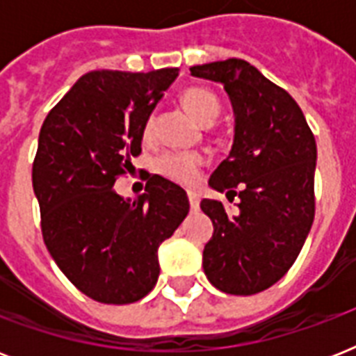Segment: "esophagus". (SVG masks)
<instances>
[{
	"label": "esophagus",
	"instance_id": "esophagus-1",
	"mask_svg": "<svg viewBox=\"0 0 356 356\" xmlns=\"http://www.w3.org/2000/svg\"><path fill=\"white\" fill-rule=\"evenodd\" d=\"M188 201L192 211H197V209H200V195L195 194V192H188Z\"/></svg>",
	"mask_w": 356,
	"mask_h": 356
}]
</instances>
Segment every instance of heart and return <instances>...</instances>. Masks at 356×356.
I'll list each match as a JSON object with an SVG mask.
<instances>
[{
  "mask_svg": "<svg viewBox=\"0 0 356 356\" xmlns=\"http://www.w3.org/2000/svg\"><path fill=\"white\" fill-rule=\"evenodd\" d=\"M181 103L192 116L203 125H211L220 114V102L218 97L207 88H188L181 94ZM153 131V122L145 123L144 134L149 136ZM205 164V159L200 153L192 151H168L156 161V172L162 177L170 179L173 183L192 186L200 179L201 168Z\"/></svg>",
  "mask_w": 356,
  "mask_h": 356,
  "instance_id": "b5f03b06",
  "label": "heart"
}]
</instances>
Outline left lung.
<instances>
[{
	"label": "left lung",
	"mask_w": 356,
	"mask_h": 356,
	"mask_svg": "<svg viewBox=\"0 0 356 356\" xmlns=\"http://www.w3.org/2000/svg\"><path fill=\"white\" fill-rule=\"evenodd\" d=\"M190 74L222 83L234 111L233 147L209 184L240 203L231 214L222 201H201L214 225L203 270L218 290L253 296L292 268L312 227L314 134L296 99L245 60L192 66Z\"/></svg>",
	"instance_id": "left-lung-1"
}]
</instances>
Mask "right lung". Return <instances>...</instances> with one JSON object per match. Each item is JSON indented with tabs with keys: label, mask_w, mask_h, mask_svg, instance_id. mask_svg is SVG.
Here are the masks:
<instances>
[{
	"label": "right lung",
	"mask_w": 356,
	"mask_h": 356,
	"mask_svg": "<svg viewBox=\"0 0 356 356\" xmlns=\"http://www.w3.org/2000/svg\"><path fill=\"white\" fill-rule=\"evenodd\" d=\"M177 75L88 72L42 123L33 162L42 236L72 284L99 303L147 296L161 273L159 245L188 214L186 192L161 175L133 201L113 188L140 155L145 123Z\"/></svg>",
	"instance_id": "obj_1"
}]
</instances>
